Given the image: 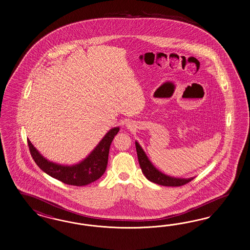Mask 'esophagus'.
Instances as JSON below:
<instances>
[{
	"label": "esophagus",
	"mask_w": 250,
	"mask_h": 250,
	"mask_svg": "<svg viewBox=\"0 0 250 250\" xmlns=\"http://www.w3.org/2000/svg\"><path fill=\"white\" fill-rule=\"evenodd\" d=\"M126 127L128 129H131L133 127V125L130 122H128V123H126Z\"/></svg>",
	"instance_id": "obj_1"
}]
</instances>
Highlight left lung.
<instances>
[{
    "mask_svg": "<svg viewBox=\"0 0 250 250\" xmlns=\"http://www.w3.org/2000/svg\"><path fill=\"white\" fill-rule=\"evenodd\" d=\"M136 153H137V158L139 161V165L142 169L143 174L146 176V178L150 181V182L157 183L159 185L162 186H172V187H178L182 186L186 183L190 182L193 180V178H189V179H182V178H174L170 177L167 175L162 173L159 171V169L154 166L151 163V161L148 159L146 154L145 153L143 148L141 146L138 144V142L136 141Z\"/></svg>",
    "mask_w": 250,
    "mask_h": 250,
    "instance_id": "1",
    "label": "left lung"
}]
</instances>
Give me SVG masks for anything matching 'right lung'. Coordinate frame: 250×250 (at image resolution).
Masks as SVG:
<instances>
[{
  "label": "right lung",
  "mask_w": 250,
  "mask_h": 250,
  "mask_svg": "<svg viewBox=\"0 0 250 250\" xmlns=\"http://www.w3.org/2000/svg\"><path fill=\"white\" fill-rule=\"evenodd\" d=\"M120 128L110 129L95 148L81 162L74 165H61L49 161L27 139L31 156L44 172L68 185L84 186L97 181L105 172L110 146Z\"/></svg>",
  "instance_id": "obj_1"
}]
</instances>
